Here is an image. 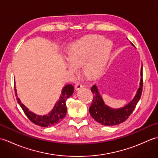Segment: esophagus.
Here are the masks:
<instances>
[{
  "label": "esophagus",
  "instance_id": "obj_1",
  "mask_svg": "<svg viewBox=\"0 0 158 158\" xmlns=\"http://www.w3.org/2000/svg\"><path fill=\"white\" fill-rule=\"evenodd\" d=\"M82 88H83V85L81 84V83L78 82V83H76V85H75V89H76L77 90H79V89H81Z\"/></svg>",
  "mask_w": 158,
  "mask_h": 158
}]
</instances>
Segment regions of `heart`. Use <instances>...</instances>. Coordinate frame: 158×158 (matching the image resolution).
<instances>
[{
    "label": "heart",
    "mask_w": 158,
    "mask_h": 158,
    "mask_svg": "<svg viewBox=\"0 0 158 158\" xmlns=\"http://www.w3.org/2000/svg\"><path fill=\"white\" fill-rule=\"evenodd\" d=\"M113 48V43L99 35L86 36L70 46L67 67L76 73V66L83 65L84 72L89 76H96L101 73Z\"/></svg>",
    "instance_id": "b5f03b06"
}]
</instances>
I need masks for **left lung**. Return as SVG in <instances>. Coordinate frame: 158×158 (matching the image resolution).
Instances as JSON below:
<instances>
[{"label":"left lung","mask_w":158,"mask_h":158,"mask_svg":"<svg viewBox=\"0 0 158 158\" xmlns=\"http://www.w3.org/2000/svg\"><path fill=\"white\" fill-rule=\"evenodd\" d=\"M130 43L132 46L135 47L132 43L130 42ZM140 76L141 79H140V86L135 96L127 105L119 109H112L106 106L103 101L102 96L100 94L96 85H93L91 88L93 100L91 106L89 108V111L94 119L106 126H115L125 122L133 112L141 96L143 91V65L140 70Z\"/></svg>","instance_id":"obj_1"}]
</instances>
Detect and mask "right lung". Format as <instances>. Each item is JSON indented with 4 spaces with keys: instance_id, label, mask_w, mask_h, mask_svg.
Wrapping results in <instances>:
<instances>
[{
    "instance_id": "obj_1",
    "label": "right lung",
    "mask_w": 158,
    "mask_h": 158,
    "mask_svg": "<svg viewBox=\"0 0 158 158\" xmlns=\"http://www.w3.org/2000/svg\"><path fill=\"white\" fill-rule=\"evenodd\" d=\"M15 96H17V100L20 106L22 107L23 112L28 118L34 123L36 125H38L41 127H48L54 126L56 124L60 122L66 116L67 112V108L66 105V100L69 98L70 96L73 95L74 92V87L71 84L65 85L62 88L61 95L60 96L58 101L55 104L53 109L48 114L44 115H39L32 113L22 103L21 100L18 97L17 94V90L15 87Z\"/></svg>"
}]
</instances>
